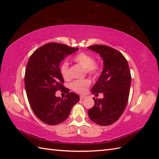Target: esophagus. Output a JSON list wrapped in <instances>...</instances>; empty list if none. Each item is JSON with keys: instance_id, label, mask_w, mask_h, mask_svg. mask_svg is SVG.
<instances>
[{"instance_id": "1", "label": "esophagus", "mask_w": 159, "mask_h": 159, "mask_svg": "<svg viewBox=\"0 0 159 159\" xmlns=\"http://www.w3.org/2000/svg\"><path fill=\"white\" fill-rule=\"evenodd\" d=\"M85 98H86V96H83V95L80 96V100H83V99H85Z\"/></svg>"}]
</instances>
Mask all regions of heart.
I'll list each match as a JSON object with an SVG mask.
<instances>
[{"instance_id":"b5f03b06","label":"heart","mask_w":159,"mask_h":159,"mask_svg":"<svg viewBox=\"0 0 159 159\" xmlns=\"http://www.w3.org/2000/svg\"><path fill=\"white\" fill-rule=\"evenodd\" d=\"M74 61L79 64L85 69V72L91 76H96L99 74L100 66L98 63L94 62V57L85 52L78 54L74 57ZM60 72L62 76L66 79L70 78L69 73V63L64 62L60 67ZM91 84L89 79L77 80L71 84V88L78 93H85Z\"/></svg>"}]
</instances>
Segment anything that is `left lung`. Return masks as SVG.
Returning <instances> with one entry per match:
<instances>
[{
    "label": "left lung",
    "mask_w": 159,
    "mask_h": 159,
    "mask_svg": "<svg viewBox=\"0 0 159 159\" xmlns=\"http://www.w3.org/2000/svg\"><path fill=\"white\" fill-rule=\"evenodd\" d=\"M88 49L99 54L103 60V70L92 88L93 94L103 93L102 99L93 98L94 106L88 111L90 120L100 126H109L119 119L129 96L131 75L122 54L111 47L93 45Z\"/></svg>",
    "instance_id": "obj_1"
}]
</instances>
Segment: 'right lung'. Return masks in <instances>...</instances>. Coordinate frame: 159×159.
I'll list each match as a JSON object with an SVG mask.
<instances>
[{
    "label": "right lung",
    "instance_id": "add662e5",
    "mask_svg": "<svg viewBox=\"0 0 159 159\" xmlns=\"http://www.w3.org/2000/svg\"><path fill=\"white\" fill-rule=\"evenodd\" d=\"M78 50L50 43L36 50L29 59L25 76L26 95L33 113L45 124L57 125L65 121L80 100L78 94L69 91L65 98L55 96L57 90L65 88L60 63Z\"/></svg>",
    "mask_w": 159,
    "mask_h": 159
}]
</instances>
